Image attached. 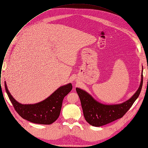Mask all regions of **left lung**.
Here are the masks:
<instances>
[{"mask_svg": "<svg viewBox=\"0 0 148 148\" xmlns=\"http://www.w3.org/2000/svg\"><path fill=\"white\" fill-rule=\"evenodd\" d=\"M141 77L140 86L136 93L130 99L121 104L108 105L101 103L87 92L76 88L86 121L94 126H101L122 118L130 109L140 93L143 84V72Z\"/></svg>", "mask_w": 148, "mask_h": 148, "instance_id": "1", "label": "left lung"}]
</instances>
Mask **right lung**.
<instances>
[{"label": "right lung", "mask_w": 148, "mask_h": 148, "mask_svg": "<svg viewBox=\"0 0 148 148\" xmlns=\"http://www.w3.org/2000/svg\"><path fill=\"white\" fill-rule=\"evenodd\" d=\"M5 90L13 106L18 114L31 122L50 125L58 118L63 99L72 90L71 83L58 88L45 100L36 104L23 105L17 102L10 95L5 82Z\"/></svg>", "instance_id": "right-lung-1"}]
</instances>
